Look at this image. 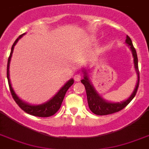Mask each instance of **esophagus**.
I'll return each mask as SVG.
<instances>
[{"mask_svg":"<svg viewBox=\"0 0 149 149\" xmlns=\"http://www.w3.org/2000/svg\"><path fill=\"white\" fill-rule=\"evenodd\" d=\"M81 77H82V76H81L80 74H76L74 76L75 81H77V82H79V81H80Z\"/></svg>","mask_w":149,"mask_h":149,"instance_id":"obj_1","label":"esophagus"}]
</instances>
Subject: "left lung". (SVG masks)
Masks as SVG:
<instances>
[{"label": "left lung", "instance_id": "left-lung-1", "mask_svg": "<svg viewBox=\"0 0 149 149\" xmlns=\"http://www.w3.org/2000/svg\"><path fill=\"white\" fill-rule=\"evenodd\" d=\"M125 43L130 47L132 53V56H133L134 58V65H135V71H136V73H137L138 76L137 83H136V86H135L133 93L126 100L121 102H110L103 100L98 94V93L94 88L93 85L92 84V83L89 80L86 70H84V69L83 70V73H84V78L81 80V83H83L84 86H85L86 91L87 101H88L89 109L91 110L94 114L98 115V116H106V115L112 114V113L118 112V111H120V110L125 108V106L133 100V98L136 95L139 85V66H138L137 54H136V50H135V47L132 44L131 38L128 35L126 36Z\"/></svg>", "mask_w": 149, "mask_h": 149}]
</instances>
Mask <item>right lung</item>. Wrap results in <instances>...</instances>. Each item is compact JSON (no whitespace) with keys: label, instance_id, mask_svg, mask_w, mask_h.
Instances as JSON below:
<instances>
[{"label":"right lung","instance_id":"add662e5","mask_svg":"<svg viewBox=\"0 0 149 149\" xmlns=\"http://www.w3.org/2000/svg\"><path fill=\"white\" fill-rule=\"evenodd\" d=\"M25 33H23L20 36L18 37V38L14 41V44L11 47V51H10V54L9 57H8V67H7V77H8V84H9L10 90L11 93V95L14 98V101L17 104L19 107L22 110H24V112L28 113L30 115L34 116L37 117H49L53 115H54L56 112H57L58 110L60 109L61 104H62L63 101L64 96L66 94V91L68 90V89L73 84L74 80L71 79L67 82V83L59 90L57 93L54 95V97L52 98L51 100H49V101H47V102L40 105H30L28 103H26L25 102L22 101V100L19 99L17 94L15 93V92L12 88L11 83H10V80L9 77V67H10V59H11L12 54L14 51V47L16 45V43H17V41L23 37V35Z\"/></svg>","mask_w":149,"mask_h":149}]
</instances>
